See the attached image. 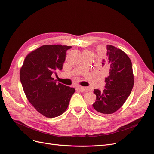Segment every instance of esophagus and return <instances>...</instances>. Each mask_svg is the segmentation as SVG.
Segmentation results:
<instances>
[{
	"label": "esophagus",
	"instance_id": "1",
	"mask_svg": "<svg viewBox=\"0 0 154 154\" xmlns=\"http://www.w3.org/2000/svg\"><path fill=\"white\" fill-rule=\"evenodd\" d=\"M76 90H77L78 91L83 92L88 91L87 88H85V87H76Z\"/></svg>",
	"mask_w": 154,
	"mask_h": 154
}]
</instances>
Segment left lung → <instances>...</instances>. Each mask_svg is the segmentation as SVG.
<instances>
[{"instance_id": "obj_1", "label": "left lung", "mask_w": 154, "mask_h": 154, "mask_svg": "<svg viewBox=\"0 0 154 154\" xmlns=\"http://www.w3.org/2000/svg\"><path fill=\"white\" fill-rule=\"evenodd\" d=\"M100 71L106 74L103 92L94 89L96 101L92 105L100 114H113L122 106L134 86L131 60L124 51L106 45V53L99 65Z\"/></svg>"}]
</instances>
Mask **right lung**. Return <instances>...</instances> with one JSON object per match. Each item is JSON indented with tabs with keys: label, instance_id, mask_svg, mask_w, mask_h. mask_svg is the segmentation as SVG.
<instances>
[{
	"label": "right lung",
	"instance_id": "1",
	"mask_svg": "<svg viewBox=\"0 0 154 154\" xmlns=\"http://www.w3.org/2000/svg\"><path fill=\"white\" fill-rule=\"evenodd\" d=\"M71 48L62 45L41 46L26 56L20 69V82L27 100L47 118L62 114L75 92L53 78L56 71L62 69L66 51Z\"/></svg>",
	"mask_w": 154,
	"mask_h": 154
}]
</instances>
